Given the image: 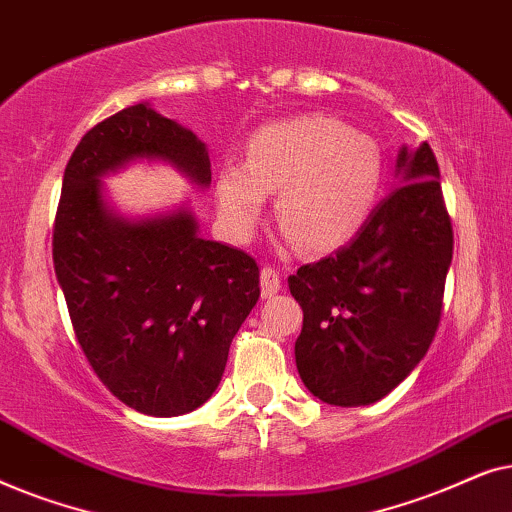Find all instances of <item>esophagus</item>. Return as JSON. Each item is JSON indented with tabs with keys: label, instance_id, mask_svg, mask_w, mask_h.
<instances>
[{
	"label": "esophagus",
	"instance_id": "34e87169",
	"mask_svg": "<svg viewBox=\"0 0 512 512\" xmlns=\"http://www.w3.org/2000/svg\"><path fill=\"white\" fill-rule=\"evenodd\" d=\"M279 289H282V277H279V272L275 268H270V265H265L261 270V291H263V298H272L277 296Z\"/></svg>",
	"mask_w": 512,
	"mask_h": 512
}]
</instances>
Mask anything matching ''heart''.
<instances>
[{
  "label": "heart",
  "mask_w": 512,
  "mask_h": 512,
  "mask_svg": "<svg viewBox=\"0 0 512 512\" xmlns=\"http://www.w3.org/2000/svg\"><path fill=\"white\" fill-rule=\"evenodd\" d=\"M384 172L382 146L370 135L333 116H293L251 137L247 163L230 160L221 167L216 214L228 237L247 242L265 198L277 193L284 240L326 254L366 226L380 202Z\"/></svg>",
  "instance_id": "heart-1"
}]
</instances>
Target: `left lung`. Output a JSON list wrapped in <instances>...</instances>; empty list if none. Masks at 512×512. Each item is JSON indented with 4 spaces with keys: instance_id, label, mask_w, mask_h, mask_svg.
Here are the masks:
<instances>
[{
    "instance_id": "left-lung-1",
    "label": "left lung",
    "mask_w": 512,
    "mask_h": 512,
    "mask_svg": "<svg viewBox=\"0 0 512 512\" xmlns=\"http://www.w3.org/2000/svg\"><path fill=\"white\" fill-rule=\"evenodd\" d=\"M452 263V223L431 146H401L396 186L335 254L289 277L303 307L296 366L310 394L359 408L396 389L429 352Z\"/></svg>"
}]
</instances>
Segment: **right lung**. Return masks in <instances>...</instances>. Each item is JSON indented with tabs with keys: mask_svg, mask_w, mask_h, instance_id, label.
Listing matches in <instances>:
<instances>
[{
	"mask_svg": "<svg viewBox=\"0 0 512 512\" xmlns=\"http://www.w3.org/2000/svg\"><path fill=\"white\" fill-rule=\"evenodd\" d=\"M144 160L212 184L207 144L193 130L149 102L118 111L83 135L65 167L53 263L97 377L128 408L177 417L219 387L261 279L249 254L200 237L188 202L149 216L111 205L104 179Z\"/></svg>",
	"mask_w": 512,
	"mask_h": 512,
	"instance_id": "right-lung-1",
	"label": "right lung"
}]
</instances>
